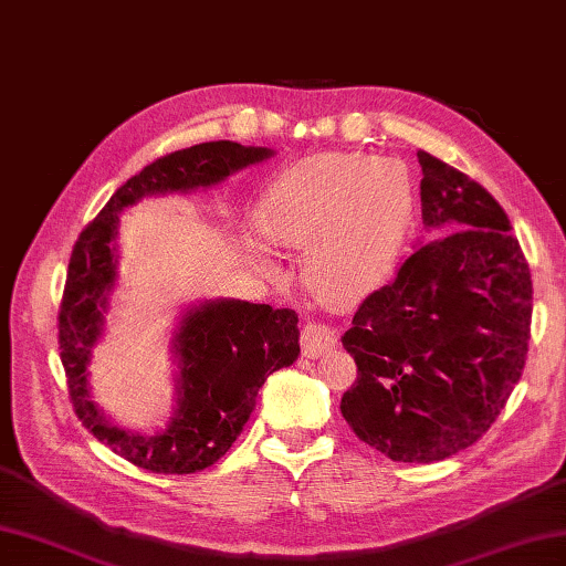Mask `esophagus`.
Here are the masks:
<instances>
[{"mask_svg":"<svg viewBox=\"0 0 566 566\" xmlns=\"http://www.w3.org/2000/svg\"><path fill=\"white\" fill-rule=\"evenodd\" d=\"M338 345V333L328 326H321V323H306L302 328V353L311 359H318L321 355H326L335 350Z\"/></svg>","mask_w":566,"mask_h":566,"instance_id":"obj_1","label":"esophagus"}]
</instances>
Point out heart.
Wrapping results in <instances>:
<instances>
[{"label":"heart","mask_w":566,"mask_h":566,"mask_svg":"<svg viewBox=\"0 0 566 566\" xmlns=\"http://www.w3.org/2000/svg\"><path fill=\"white\" fill-rule=\"evenodd\" d=\"M413 216L403 165L367 153H323L276 177L260 228L284 248L311 247L308 274L333 302H357L394 270Z\"/></svg>","instance_id":"1"}]
</instances>
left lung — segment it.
Returning a JSON list of instances; mask_svg holds the SVG:
<instances>
[{"instance_id": "1", "label": "left lung", "mask_w": 566, "mask_h": 566, "mask_svg": "<svg viewBox=\"0 0 566 566\" xmlns=\"http://www.w3.org/2000/svg\"><path fill=\"white\" fill-rule=\"evenodd\" d=\"M418 163L432 240L343 335L357 379L340 411L389 460L428 464L474 444L506 406L527 357L533 282L499 201L426 150Z\"/></svg>"}]
</instances>
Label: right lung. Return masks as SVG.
Listing matches in <instances>:
<instances>
[{"instance_id":"1","label":"right lung","mask_w":566,"mask_h":566,"mask_svg":"<svg viewBox=\"0 0 566 566\" xmlns=\"http://www.w3.org/2000/svg\"><path fill=\"white\" fill-rule=\"evenodd\" d=\"M272 148L233 140L199 143L165 155L130 177L106 201L72 248L57 343L75 413L99 442L158 474H191L231 450L272 371L298 357V316L292 308L216 298L182 311L172 331L177 365L175 411L163 430L138 432L116 426L92 399V347L104 335L106 311L118 280V216L146 197L187 195L221 185L250 165L270 160Z\"/></svg>"}]
</instances>
